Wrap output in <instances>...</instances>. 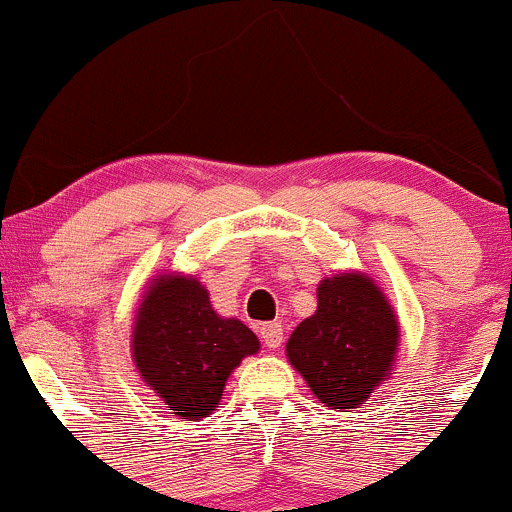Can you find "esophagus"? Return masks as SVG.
Here are the masks:
<instances>
[{
    "label": "esophagus",
    "instance_id": "esophagus-1",
    "mask_svg": "<svg viewBox=\"0 0 512 512\" xmlns=\"http://www.w3.org/2000/svg\"><path fill=\"white\" fill-rule=\"evenodd\" d=\"M261 339L268 349H278L283 344V324L280 322H268L261 327Z\"/></svg>",
    "mask_w": 512,
    "mask_h": 512
}]
</instances>
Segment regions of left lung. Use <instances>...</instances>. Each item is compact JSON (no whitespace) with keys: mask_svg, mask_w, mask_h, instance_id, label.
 Instances as JSON below:
<instances>
[{"mask_svg":"<svg viewBox=\"0 0 512 512\" xmlns=\"http://www.w3.org/2000/svg\"><path fill=\"white\" fill-rule=\"evenodd\" d=\"M398 346L400 322L381 285L344 271L320 280L315 315L293 329L285 356L322 405L349 412L390 378Z\"/></svg>","mask_w":512,"mask_h":512,"instance_id":"1","label":"left lung"}]
</instances>
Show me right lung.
Instances as JSON below:
<instances>
[{"label":"right lung","instance_id":"obj_1","mask_svg":"<svg viewBox=\"0 0 512 512\" xmlns=\"http://www.w3.org/2000/svg\"><path fill=\"white\" fill-rule=\"evenodd\" d=\"M258 349L256 334L236 317L219 315L195 276L148 280L131 324V361L180 420L210 417L234 368Z\"/></svg>","mask_w":512,"mask_h":512}]
</instances>
